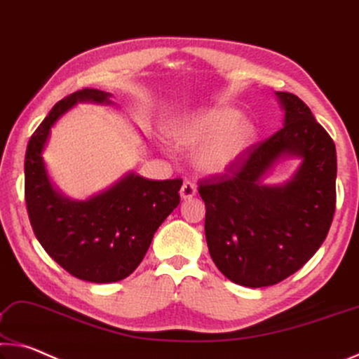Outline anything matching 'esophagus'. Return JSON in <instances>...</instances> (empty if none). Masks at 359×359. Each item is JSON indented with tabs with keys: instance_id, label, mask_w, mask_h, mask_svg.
<instances>
[{
	"instance_id": "1",
	"label": "esophagus",
	"mask_w": 359,
	"mask_h": 359,
	"mask_svg": "<svg viewBox=\"0 0 359 359\" xmlns=\"http://www.w3.org/2000/svg\"><path fill=\"white\" fill-rule=\"evenodd\" d=\"M197 194V187L191 181H184L183 186L180 189V196L181 198H192Z\"/></svg>"
}]
</instances>
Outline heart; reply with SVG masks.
<instances>
[{
	"instance_id": "b5f03b06",
	"label": "heart",
	"mask_w": 359,
	"mask_h": 359,
	"mask_svg": "<svg viewBox=\"0 0 359 359\" xmlns=\"http://www.w3.org/2000/svg\"><path fill=\"white\" fill-rule=\"evenodd\" d=\"M238 111L213 108L187 116L173 128V140L180 148L197 152V163L205 172L224 173L242 161L255 138L250 122L238 120Z\"/></svg>"
}]
</instances>
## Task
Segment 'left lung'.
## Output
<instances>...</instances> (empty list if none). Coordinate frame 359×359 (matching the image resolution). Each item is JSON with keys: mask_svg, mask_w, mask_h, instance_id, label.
<instances>
[{"mask_svg": "<svg viewBox=\"0 0 359 359\" xmlns=\"http://www.w3.org/2000/svg\"><path fill=\"white\" fill-rule=\"evenodd\" d=\"M285 126L252 144L237 165L201 180L205 237L216 267L242 286H272L297 272L325 242L336 211V144L301 98L277 92ZM283 154L303 157L283 187L260 184Z\"/></svg>", "mask_w": 359, "mask_h": 359, "instance_id": "8db88e82", "label": "left lung"}]
</instances>
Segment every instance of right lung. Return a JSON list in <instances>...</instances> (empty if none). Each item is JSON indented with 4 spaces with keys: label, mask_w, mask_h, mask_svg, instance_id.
Returning a JSON list of instances; mask_svg holds the SVG:
<instances>
[{
    "label": "right lung",
    "mask_w": 359,
    "mask_h": 359,
    "mask_svg": "<svg viewBox=\"0 0 359 359\" xmlns=\"http://www.w3.org/2000/svg\"><path fill=\"white\" fill-rule=\"evenodd\" d=\"M109 93L81 89L60 100L32 135L25 154V203L38 242L69 275L113 283L140 266L158 226L180 205L183 180H144L128 175L111 189L73 202L57 194L41 152L50 127L76 102L109 103Z\"/></svg>",
    "instance_id": "right-lung-1"
}]
</instances>
